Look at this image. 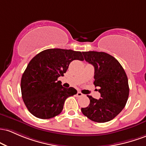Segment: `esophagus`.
<instances>
[{
	"label": "esophagus",
	"mask_w": 146,
	"mask_h": 146,
	"mask_svg": "<svg viewBox=\"0 0 146 146\" xmlns=\"http://www.w3.org/2000/svg\"><path fill=\"white\" fill-rule=\"evenodd\" d=\"M76 95H77V96L78 97H80V96H83V94H82V93L81 92H77V94H76Z\"/></svg>",
	"instance_id": "esophagus-1"
}]
</instances>
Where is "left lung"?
<instances>
[{"label": "left lung", "instance_id": "1", "mask_svg": "<svg viewBox=\"0 0 146 146\" xmlns=\"http://www.w3.org/2000/svg\"><path fill=\"white\" fill-rule=\"evenodd\" d=\"M85 60L94 67V81L99 87V99L89 96L90 103L81 112L97 123L112 120L125 106L129 96L128 80L121 65L112 56L103 52H83Z\"/></svg>", "mask_w": 146, "mask_h": 146}]
</instances>
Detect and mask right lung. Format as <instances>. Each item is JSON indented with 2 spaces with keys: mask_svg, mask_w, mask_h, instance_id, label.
I'll use <instances>...</instances> for the list:
<instances>
[{
  "mask_svg": "<svg viewBox=\"0 0 146 146\" xmlns=\"http://www.w3.org/2000/svg\"><path fill=\"white\" fill-rule=\"evenodd\" d=\"M74 60H84L81 52L54 48L43 50L30 60L23 74L21 88L24 104L34 117L47 119L58 115L67 98L77 93L58 81Z\"/></svg>",
  "mask_w": 146,
  "mask_h": 146,
  "instance_id": "right-lung-1",
  "label": "right lung"
}]
</instances>
